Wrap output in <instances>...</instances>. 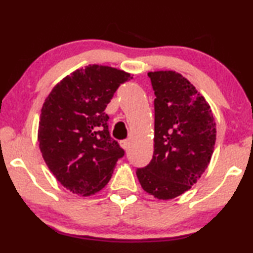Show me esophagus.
<instances>
[{"mask_svg": "<svg viewBox=\"0 0 253 253\" xmlns=\"http://www.w3.org/2000/svg\"><path fill=\"white\" fill-rule=\"evenodd\" d=\"M130 140L129 139H126V140H123V141H121V146H122L124 150H129V147H130Z\"/></svg>", "mask_w": 253, "mask_h": 253, "instance_id": "obj_1", "label": "esophagus"}]
</instances>
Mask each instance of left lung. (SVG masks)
Masks as SVG:
<instances>
[{
  "instance_id": "left-lung-1",
  "label": "left lung",
  "mask_w": 253,
  "mask_h": 253,
  "mask_svg": "<svg viewBox=\"0 0 253 253\" xmlns=\"http://www.w3.org/2000/svg\"><path fill=\"white\" fill-rule=\"evenodd\" d=\"M154 99V153L136 170L145 191L172 199L191 189L211 161L216 139L210 105L175 71L148 72Z\"/></svg>"
}]
</instances>
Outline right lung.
<instances>
[{
	"mask_svg": "<svg viewBox=\"0 0 253 253\" xmlns=\"http://www.w3.org/2000/svg\"><path fill=\"white\" fill-rule=\"evenodd\" d=\"M131 78L119 69L89 64L58 83L43 103L40 151L57 181L74 193L89 196L105 188L123 158L124 150L110 137L105 109Z\"/></svg>",
	"mask_w": 253,
	"mask_h": 253,
	"instance_id": "1",
	"label": "right lung"
}]
</instances>
